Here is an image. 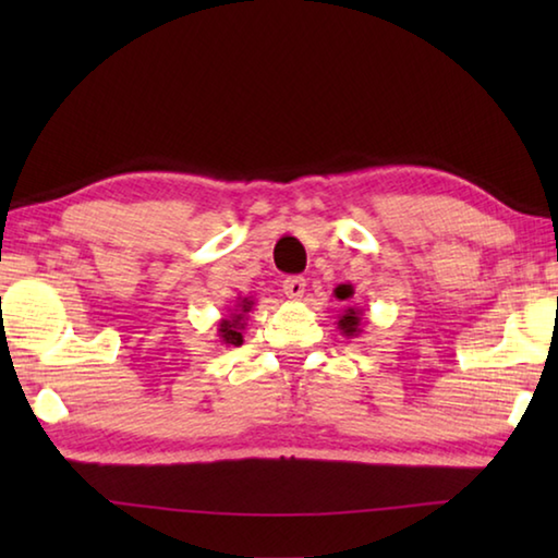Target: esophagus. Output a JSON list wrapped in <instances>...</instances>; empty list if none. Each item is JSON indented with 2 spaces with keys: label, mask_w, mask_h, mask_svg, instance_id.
<instances>
[{
  "label": "esophagus",
  "mask_w": 558,
  "mask_h": 558,
  "mask_svg": "<svg viewBox=\"0 0 558 558\" xmlns=\"http://www.w3.org/2000/svg\"><path fill=\"white\" fill-rule=\"evenodd\" d=\"M305 288H307V282L300 276H290L282 280V292H286L290 300H300L302 295H305Z\"/></svg>",
  "instance_id": "34e87169"
}]
</instances>
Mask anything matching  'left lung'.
I'll use <instances>...</instances> for the list:
<instances>
[{
  "mask_svg": "<svg viewBox=\"0 0 558 558\" xmlns=\"http://www.w3.org/2000/svg\"><path fill=\"white\" fill-rule=\"evenodd\" d=\"M335 295H337V300H342V302H349L352 300V295H354V288L352 286H339L337 290H335ZM362 310H359L356 305H349V307H344V313L339 315V319H337V327H339V332H342L344 337H359L364 332V325H362Z\"/></svg>",
  "mask_w": 558,
  "mask_h": 558,
  "instance_id": "obj_1",
  "label": "left lung"
}]
</instances>
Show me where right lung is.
I'll list each match as a JSON object with an SVG mask.
<instances>
[{"mask_svg": "<svg viewBox=\"0 0 558 558\" xmlns=\"http://www.w3.org/2000/svg\"><path fill=\"white\" fill-rule=\"evenodd\" d=\"M256 307V300L253 298H235V305L229 307V315H223L216 325V332H219V342L226 347H239L243 344V329L248 313Z\"/></svg>", "mask_w": 558, "mask_h": 558, "instance_id": "add662e5", "label": "right lung"}]
</instances>
